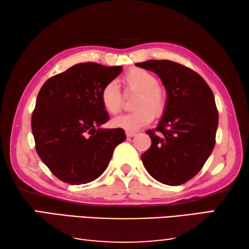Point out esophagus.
<instances>
[{
	"mask_svg": "<svg viewBox=\"0 0 249 249\" xmlns=\"http://www.w3.org/2000/svg\"><path fill=\"white\" fill-rule=\"evenodd\" d=\"M126 136H127V137H134V136H136V133H134V132H126Z\"/></svg>",
	"mask_w": 249,
	"mask_h": 249,
	"instance_id": "esophagus-1",
	"label": "esophagus"
}]
</instances>
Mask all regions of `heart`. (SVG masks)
<instances>
[{
	"instance_id": "b5f03b06",
	"label": "heart",
	"mask_w": 249,
	"mask_h": 249,
	"mask_svg": "<svg viewBox=\"0 0 249 249\" xmlns=\"http://www.w3.org/2000/svg\"><path fill=\"white\" fill-rule=\"evenodd\" d=\"M122 80L126 91H138L133 102V107L137 108L115 117L113 125L127 130H138L148 125L155 115L162 114L167 105V91L158 83L154 73L142 68H133L124 74ZM100 98L109 114H117L123 107V95L116 81L105 84Z\"/></svg>"
}]
</instances>
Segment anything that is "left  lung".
Instances as JSON below:
<instances>
[{"label":"left lung","instance_id":"left-lung-1","mask_svg":"<svg viewBox=\"0 0 249 249\" xmlns=\"http://www.w3.org/2000/svg\"><path fill=\"white\" fill-rule=\"evenodd\" d=\"M153 71L167 91L159 124L147 130L150 148L142 155L149 175L159 182L180 185L192 179L215 146L218 112L213 92L196 71L170 60L138 62Z\"/></svg>","mask_w":249,"mask_h":249}]
</instances>
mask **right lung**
<instances>
[{"label": "right lung", "mask_w": 249, "mask_h": 249, "mask_svg": "<svg viewBox=\"0 0 249 249\" xmlns=\"http://www.w3.org/2000/svg\"><path fill=\"white\" fill-rule=\"evenodd\" d=\"M121 72L119 66L84 62L41 87L32 115L36 151L64 182L81 184L99 178L115 147L125 141L122 128H101L109 119L101 90Z\"/></svg>", "instance_id": "right-lung-1"}]
</instances>
